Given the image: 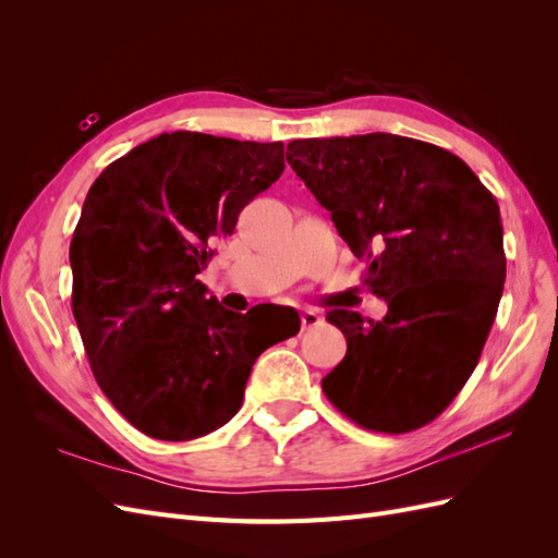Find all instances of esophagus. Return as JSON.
<instances>
[{"mask_svg":"<svg viewBox=\"0 0 558 558\" xmlns=\"http://www.w3.org/2000/svg\"><path fill=\"white\" fill-rule=\"evenodd\" d=\"M300 324H302V330H310V328H314V326L320 324V314L314 312V310H302Z\"/></svg>","mask_w":558,"mask_h":558,"instance_id":"esophagus-1","label":"esophagus"}]
</instances>
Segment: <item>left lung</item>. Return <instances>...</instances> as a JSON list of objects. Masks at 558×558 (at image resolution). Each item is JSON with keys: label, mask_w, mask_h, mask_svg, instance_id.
Masks as SVG:
<instances>
[{"label": "left lung", "mask_w": 558, "mask_h": 558, "mask_svg": "<svg viewBox=\"0 0 558 558\" xmlns=\"http://www.w3.org/2000/svg\"><path fill=\"white\" fill-rule=\"evenodd\" d=\"M286 160L330 211L381 320L332 310L347 356L320 386L353 424L410 433L440 416L477 367L505 281L496 197L449 150L398 134L298 140Z\"/></svg>", "instance_id": "1"}]
</instances>
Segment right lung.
Here are the masks:
<instances>
[{"label": "right lung", "instance_id": "obj_1", "mask_svg": "<svg viewBox=\"0 0 558 558\" xmlns=\"http://www.w3.org/2000/svg\"><path fill=\"white\" fill-rule=\"evenodd\" d=\"M283 167L281 142L179 130L90 185L70 246L72 312L99 388L148 437L183 442L228 424L253 363L293 335H263L197 279L211 242Z\"/></svg>", "mask_w": 558, "mask_h": 558}]
</instances>
